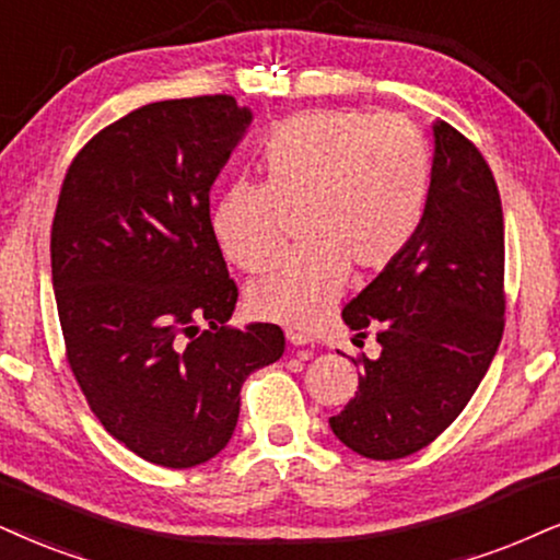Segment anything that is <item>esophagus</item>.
Returning <instances> with one entry per match:
<instances>
[{
  "mask_svg": "<svg viewBox=\"0 0 560 560\" xmlns=\"http://www.w3.org/2000/svg\"><path fill=\"white\" fill-rule=\"evenodd\" d=\"M288 340H291V345H295V348H301V345H312L314 337L306 332V329H299V327H288L285 329Z\"/></svg>",
  "mask_w": 560,
  "mask_h": 560,
  "instance_id": "obj_1",
  "label": "esophagus"
}]
</instances>
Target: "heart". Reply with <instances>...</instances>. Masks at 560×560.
Returning a JSON list of instances; mask_svg holds the SVG:
<instances>
[{"label":"heart","instance_id":"heart-1","mask_svg":"<svg viewBox=\"0 0 560 560\" xmlns=\"http://www.w3.org/2000/svg\"><path fill=\"white\" fill-rule=\"evenodd\" d=\"M265 182L220 195L212 228L233 265L259 269L278 252L285 212H301L306 246L248 285L261 319L308 327L342 293L348 269L382 272L416 238L431 195V153L399 116L353 108L280 124L261 148Z\"/></svg>","mask_w":560,"mask_h":560}]
</instances>
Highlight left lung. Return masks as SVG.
<instances>
[{
	"label": "left lung",
	"mask_w": 560,
	"mask_h": 560,
	"mask_svg": "<svg viewBox=\"0 0 560 560\" xmlns=\"http://www.w3.org/2000/svg\"><path fill=\"white\" fill-rule=\"evenodd\" d=\"M431 195L416 238L348 306L355 337L382 353L358 358L355 397L329 418L345 446L402 459L441 436L486 376L503 335V212L480 150L433 124Z\"/></svg>",
	"instance_id": "1"
}]
</instances>
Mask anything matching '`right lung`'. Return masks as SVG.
<instances>
[{"mask_svg": "<svg viewBox=\"0 0 560 560\" xmlns=\"http://www.w3.org/2000/svg\"><path fill=\"white\" fill-rule=\"evenodd\" d=\"M248 124L233 95L148 103L74 155L54 215L69 369L103 428L171 470L225 448L241 384L285 350L278 324H228L238 288L210 220Z\"/></svg>", "mask_w": 560, "mask_h": 560, "instance_id": "obj_1", "label": "right lung"}]
</instances>
